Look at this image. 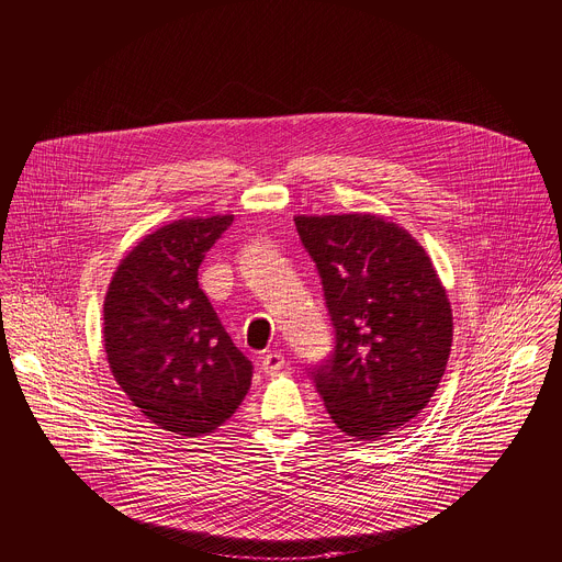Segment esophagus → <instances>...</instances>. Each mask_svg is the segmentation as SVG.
I'll return each instance as SVG.
<instances>
[{
  "label": "esophagus",
  "mask_w": 562,
  "mask_h": 562,
  "mask_svg": "<svg viewBox=\"0 0 562 562\" xmlns=\"http://www.w3.org/2000/svg\"><path fill=\"white\" fill-rule=\"evenodd\" d=\"M262 370L269 372V375H276V372H280L284 368V355L280 350H267L262 355Z\"/></svg>",
  "instance_id": "esophagus-1"
}]
</instances>
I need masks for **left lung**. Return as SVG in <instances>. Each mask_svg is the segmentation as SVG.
<instances>
[{"label":"left lung","instance_id":"left-lung-1","mask_svg":"<svg viewBox=\"0 0 562 562\" xmlns=\"http://www.w3.org/2000/svg\"><path fill=\"white\" fill-rule=\"evenodd\" d=\"M295 227L335 326L317 393L341 432L378 441L439 389L454 330L446 286L413 234L384 216H295Z\"/></svg>","mask_w":562,"mask_h":562}]
</instances>
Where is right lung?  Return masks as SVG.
Masks as SVG:
<instances>
[{"label": "right lung", "mask_w": 562, "mask_h": 562, "mask_svg": "<svg viewBox=\"0 0 562 562\" xmlns=\"http://www.w3.org/2000/svg\"><path fill=\"white\" fill-rule=\"evenodd\" d=\"M232 214L173 221L119 262L103 302L112 375L149 424L180 437L218 430L251 386V361L234 346L199 286L205 254Z\"/></svg>", "instance_id": "1"}]
</instances>
